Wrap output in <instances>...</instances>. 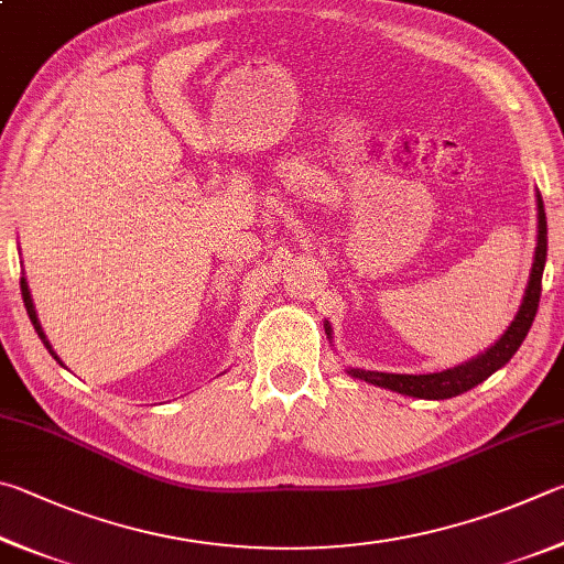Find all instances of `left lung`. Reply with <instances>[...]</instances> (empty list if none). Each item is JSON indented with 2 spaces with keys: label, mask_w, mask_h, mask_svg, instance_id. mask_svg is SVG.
<instances>
[{
  "label": "left lung",
  "mask_w": 564,
  "mask_h": 564,
  "mask_svg": "<svg viewBox=\"0 0 564 564\" xmlns=\"http://www.w3.org/2000/svg\"><path fill=\"white\" fill-rule=\"evenodd\" d=\"M538 203V247L535 257H532V270L525 294H522L520 310L516 319L510 322L506 334L486 349L478 357H473L466 364H458V367L436 371V373H387V371H367V369H347L349 377L361 379L373 387L389 389L403 393V397L413 399H429V401H441V399H453L458 393H466L473 387H478L480 381H486L490 373L506 367L512 359V354L520 349V344L525 341L528 332L532 327V319L538 314L540 304V292H542V272H545V260H547V220H545V205H542V195L535 193ZM324 332H327V339L332 341V327L329 322H324Z\"/></svg>",
  "instance_id": "1"
}]
</instances>
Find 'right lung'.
I'll list each match as a JSON object with an SVG mask.
<instances>
[{"instance_id": "add662e5", "label": "right lung", "mask_w": 564, "mask_h": 564, "mask_svg": "<svg viewBox=\"0 0 564 564\" xmlns=\"http://www.w3.org/2000/svg\"><path fill=\"white\" fill-rule=\"evenodd\" d=\"M22 300H24V307H26V314H29V319H32V324H34V329H36V334H39V339L44 341V347L48 349V354H52V357L62 364V359L56 357V351L52 349V344H48V339H46V334H44V329H42V324H39V317H36V310H34V300H32V292H29V284H26V280L22 276ZM64 367V364H62Z\"/></svg>"}]
</instances>
